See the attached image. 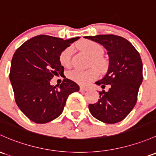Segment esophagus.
<instances>
[{
  "label": "esophagus",
  "mask_w": 156,
  "mask_h": 156,
  "mask_svg": "<svg viewBox=\"0 0 156 156\" xmlns=\"http://www.w3.org/2000/svg\"><path fill=\"white\" fill-rule=\"evenodd\" d=\"M88 88L84 87H80V90L81 91H87L88 90Z\"/></svg>",
  "instance_id": "esophagus-1"
}]
</instances>
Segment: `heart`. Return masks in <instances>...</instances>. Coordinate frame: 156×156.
I'll list each match as a JSON object with an SVG mask.
<instances>
[{
    "mask_svg": "<svg viewBox=\"0 0 156 156\" xmlns=\"http://www.w3.org/2000/svg\"><path fill=\"white\" fill-rule=\"evenodd\" d=\"M78 46L83 52L91 57L90 66L93 65L99 69H102L105 66L104 60L100 56L103 52V48L99 43L92 40H83L78 43ZM73 51L72 47H67L60 52L59 55V61L63 66H70ZM67 76L70 80L78 84L85 85L98 76V71L94 67L87 70L75 69L67 73Z\"/></svg>",
    "mask_w": 156,
    "mask_h": 156,
    "instance_id": "b5f03b06",
    "label": "heart"
}]
</instances>
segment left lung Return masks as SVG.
<instances>
[{
    "label": "left lung",
    "instance_id": "1",
    "mask_svg": "<svg viewBox=\"0 0 156 156\" xmlns=\"http://www.w3.org/2000/svg\"><path fill=\"white\" fill-rule=\"evenodd\" d=\"M101 44L108 50L109 66L106 75L96 84L105 89L99 91L100 99L90 104L95 118L109 124L120 122L132 111L137 100V93L143 81V63L138 51L125 38L114 34L85 37Z\"/></svg>",
    "mask_w": 156,
    "mask_h": 156
}]
</instances>
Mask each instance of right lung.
<instances>
[{"mask_svg": "<svg viewBox=\"0 0 156 156\" xmlns=\"http://www.w3.org/2000/svg\"><path fill=\"white\" fill-rule=\"evenodd\" d=\"M79 37L67 40L48 35L28 39L17 48L11 62L9 80L15 100L27 118L36 123H46L63 112L67 98L79 90L68 78L55 87L50 84L54 75L63 74L59 61L60 52Z\"/></svg>", "mask_w": 156, "mask_h": 156, "instance_id": "add662e5", "label": "right lung"}]
</instances>
